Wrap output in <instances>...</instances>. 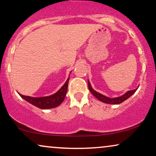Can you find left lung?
Wrapping results in <instances>:
<instances>
[{"label":"left lung","instance_id":"8db88e82","mask_svg":"<svg viewBox=\"0 0 156 156\" xmlns=\"http://www.w3.org/2000/svg\"><path fill=\"white\" fill-rule=\"evenodd\" d=\"M88 87H89V91H91V93L93 94L96 98H98L99 101H102V102H103V103H108V104H119V103H122L123 101L127 100V99L128 98H129L132 95L134 94L137 90V89H136L132 90V91H129L125 94H124L123 96L117 97V98H110L105 96H103V95H102V94L98 93V92H96V91H94V90L92 89L91 83H90L89 80H88Z\"/></svg>","mask_w":156,"mask_h":156}]
</instances>
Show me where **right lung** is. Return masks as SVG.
Returning <instances> with one entry per match:
<instances>
[{"label":"right lung","mask_w":156,"mask_h":156,"mask_svg":"<svg viewBox=\"0 0 156 156\" xmlns=\"http://www.w3.org/2000/svg\"><path fill=\"white\" fill-rule=\"evenodd\" d=\"M68 82L69 78L67 79L66 82L65 83V84L62 86L59 91L49 96L41 97V98H32V97L30 96L19 94L22 98H24L27 102L37 106V107L41 108V109H49V108H55L61 104L62 101H64L67 91Z\"/></svg>","instance_id":"add662e5"}]
</instances>
